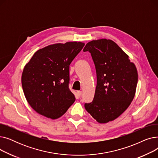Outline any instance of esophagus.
Masks as SVG:
<instances>
[{"instance_id": "34e87169", "label": "esophagus", "mask_w": 158, "mask_h": 158, "mask_svg": "<svg viewBox=\"0 0 158 158\" xmlns=\"http://www.w3.org/2000/svg\"><path fill=\"white\" fill-rule=\"evenodd\" d=\"M77 95H78L79 97H81V95H82V92H81V91H77Z\"/></svg>"}]
</instances>
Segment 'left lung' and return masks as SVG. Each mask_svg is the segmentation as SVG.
<instances>
[{
  "mask_svg": "<svg viewBox=\"0 0 158 158\" xmlns=\"http://www.w3.org/2000/svg\"><path fill=\"white\" fill-rule=\"evenodd\" d=\"M83 51L91 54L97 73L94 100L85 104V109L99 123L113 121L133 100L138 82L136 66L111 40L89 41Z\"/></svg>",
  "mask_w": 158,
  "mask_h": 158,
  "instance_id": "1",
  "label": "left lung"
}]
</instances>
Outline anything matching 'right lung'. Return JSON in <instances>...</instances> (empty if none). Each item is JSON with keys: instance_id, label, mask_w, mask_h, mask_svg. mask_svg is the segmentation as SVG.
<instances>
[{"instance_id": "right-lung-1", "label": "right lung", "mask_w": 158, "mask_h": 158, "mask_svg": "<svg viewBox=\"0 0 158 158\" xmlns=\"http://www.w3.org/2000/svg\"><path fill=\"white\" fill-rule=\"evenodd\" d=\"M84 46L77 41L48 45L36 51L25 66L23 91L38 113L56 119L74 102L76 97L69 89V67Z\"/></svg>"}]
</instances>
